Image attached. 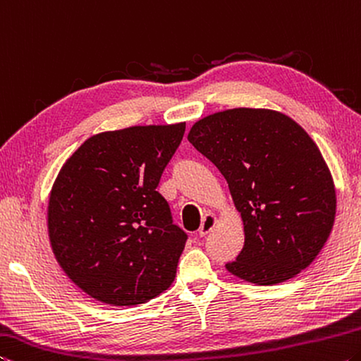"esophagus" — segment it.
I'll use <instances>...</instances> for the list:
<instances>
[{"label": "esophagus", "instance_id": "obj_1", "mask_svg": "<svg viewBox=\"0 0 361 361\" xmlns=\"http://www.w3.org/2000/svg\"><path fill=\"white\" fill-rule=\"evenodd\" d=\"M217 224V217L216 214H212V212H208V214L204 216V219L202 222V227H200L198 233L200 236H206L208 235L212 228H214V226Z\"/></svg>", "mask_w": 361, "mask_h": 361}]
</instances>
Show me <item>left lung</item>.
<instances>
[{"label":"left lung","mask_w":361,"mask_h":361,"mask_svg":"<svg viewBox=\"0 0 361 361\" xmlns=\"http://www.w3.org/2000/svg\"><path fill=\"white\" fill-rule=\"evenodd\" d=\"M188 140L226 177L243 219L230 274L276 285L309 267L336 216L333 177L310 135L280 111L232 109L195 123Z\"/></svg>","instance_id":"8db88e82"}]
</instances>
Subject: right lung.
<instances>
[{
	"instance_id": "add662e5",
	"label": "right lung",
	"mask_w": 361,
	"mask_h": 361,
	"mask_svg": "<svg viewBox=\"0 0 361 361\" xmlns=\"http://www.w3.org/2000/svg\"><path fill=\"white\" fill-rule=\"evenodd\" d=\"M185 123L92 135L52 185L47 230L59 265L104 304L157 298L174 281L187 233L157 192Z\"/></svg>"
}]
</instances>
